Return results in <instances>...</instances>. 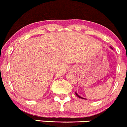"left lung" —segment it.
I'll return each instance as SVG.
<instances>
[{
  "label": "left lung",
  "instance_id": "8db88e82",
  "mask_svg": "<svg viewBox=\"0 0 127 127\" xmlns=\"http://www.w3.org/2000/svg\"><path fill=\"white\" fill-rule=\"evenodd\" d=\"M111 48H112V47H111ZM75 94H76V96H77L78 97H80V98H81V99H85V98H83V97H81V96H79V95H78V94L76 93H75Z\"/></svg>",
  "mask_w": 127,
  "mask_h": 127
}]
</instances>
